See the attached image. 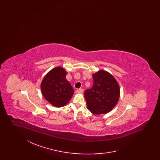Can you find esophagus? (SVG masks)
Returning <instances> with one entry per match:
<instances>
[{
	"label": "esophagus",
	"mask_w": 160,
	"mask_h": 160,
	"mask_svg": "<svg viewBox=\"0 0 160 160\" xmlns=\"http://www.w3.org/2000/svg\"><path fill=\"white\" fill-rule=\"evenodd\" d=\"M76 91L78 93H83V89H82V88H79V89H77Z\"/></svg>",
	"instance_id": "34e87169"
}]
</instances>
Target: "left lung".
<instances>
[{"label": "left lung", "instance_id": "left-lung-1", "mask_svg": "<svg viewBox=\"0 0 160 160\" xmlns=\"http://www.w3.org/2000/svg\"><path fill=\"white\" fill-rule=\"evenodd\" d=\"M93 84L84 92L88 110L93 114H105L116 105L119 97V86L114 77L101 70L93 74Z\"/></svg>", "mask_w": 160, "mask_h": 160}]
</instances>
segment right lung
<instances>
[{"label":"right lung","instance_id":"1","mask_svg":"<svg viewBox=\"0 0 160 160\" xmlns=\"http://www.w3.org/2000/svg\"><path fill=\"white\" fill-rule=\"evenodd\" d=\"M67 74L63 68L56 67L44 77L41 83L44 97L56 107L67 104L74 94V89L66 78Z\"/></svg>","mask_w":160,"mask_h":160}]
</instances>
